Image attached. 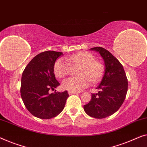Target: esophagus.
Listing matches in <instances>:
<instances>
[{"mask_svg":"<svg viewBox=\"0 0 147 147\" xmlns=\"http://www.w3.org/2000/svg\"><path fill=\"white\" fill-rule=\"evenodd\" d=\"M78 92H75V91H71V90H70V91H69V94L71 95V94H78Z\"/></svg>","mask_w":147,"mask_h":147,"instance_id":"1","label":"esophagus"}]
</instances>
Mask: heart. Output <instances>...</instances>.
Returning <instances> with one entry per match:
<instances>
[{
    "label": "heart",
    "instance_id": "obj_1",
    "mask_svg": "<svg viewBox=\"0 0 147 147\" xmlns=\"http://www.w3.org/2000/svg\"><path fill=\"white\" fill-rule=\"evenodd\" d=\"M58 59L54 66V73L59 78L68 75L71 71V66H80L79 76H71L64 80L62 86L66 90L79 92L89 85L90 80L96 82L100 79L104 73V65L100 61L95 60L94 56L88 52H81L67 58Z\"/></svg>",
    "mask_w": 147,
    "mask_h": 147
}]
</instances>
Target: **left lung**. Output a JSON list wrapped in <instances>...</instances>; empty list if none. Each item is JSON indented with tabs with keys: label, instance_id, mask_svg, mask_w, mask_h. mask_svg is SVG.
I'll return each mask as SVG.
<instances>
[{
	"label": "left lung",
	"instance_id": "1",
	"mask_svg": "<svg viewBox=\"0 0 147 147\" xmlns=\"http://www.w3.org/2000/svg\"><path fill=\"white\" fill-rule=\"evenodd\" d=\"M105 61V71L96 88L98 93L92 94L91 100L84 105V110L90 117L103 119L114 114L125 100L128 90V80L123 65L109 51L94 47Z\"/></svg>",
	"mask_w": 147,
	"mask_h": 147
}]
</instances>
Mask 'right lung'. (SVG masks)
<instances>
[{
  "label": "right lung",
  "instance_id": "add662e5",
  "mask_svg": "<svg viewBox=\"0 0 147 147\" xmlns=\"http://www.w3.org/2000/svg\"><path fill=\"white\" fill-rule=\"evenodd\" d=\"M63 53L48 51L33 58L22 74L20 95L31 114L39 119L57 117L65 108L69 94L67 90L50 94L60 85L54 74V66Z\"/></svg>",
  "mask_w": 147,
  "mask_h": 147
}]
</instances>
